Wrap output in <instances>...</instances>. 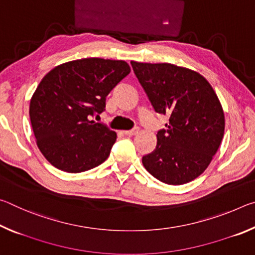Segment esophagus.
<instances>
[{
	"label": "esophagus",
	"instance_id": "esophagus-1",
	"mask_svg": "<svg viewBox=\"0 0 255 255\" xmlns=\"http://www.w3.org/2000/svg\"><path fill=\"white\" fill-rule=\"evenodd\" d=\"M138 131H139V128H133L131 130H125V135L127 136H133V135H137Z\"/></svg>",
	"mask_w": 255,
	"mask_h": 255
}]
</instances>
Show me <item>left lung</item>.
<instances>
[{"instance_id":"8db88e82","label":"left lung","mask_w":255,"mask_h":255,"mask_svg":"<svg viewBox=\"0 0 255 255\" xmlns=\"http://www.w3.org/2000/svg\"><path fill=\"white\" fill-rule=\"evenodd\" d=\"M133 73L154 110L170 117L157 132V145L143 156L154 178L172 185L205 172L222 144L225 116L213 86L198 72L169 63H138Z\"/></svg>"}]
</instances>
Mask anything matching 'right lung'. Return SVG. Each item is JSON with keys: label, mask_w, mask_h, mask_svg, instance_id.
Listing matches in <instances>:
<instances>
[{"label": "right lung", "mask_w": 255, "mask_h": 255, "mask_svg": "<svg viewBox=\"0 0 255 255\" xmlns=\"http://www.w3.org/2000/svg\"><path fill=\"white\" fill-rule=\"evenodd\" d=\"M130 73L125 60L83 58L47 73L30 100L36 143L51 165L80 173L110 155L117 133L92 120L106 108V97Z\"/></svg>", "instance_id": "obj_1"}]
</instances>
